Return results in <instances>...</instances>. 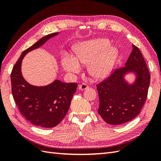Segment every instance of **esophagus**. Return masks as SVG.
<instances>
[{"mask_svg":"<svg viewBox=\"0 0 161 161\" xmlns=\"http://www.w3.org/2000/svg\"><path fill=\"white\" fill-rule=\"evenodd\" d=\"M89 87V85H87V84H86V83H82V84L79 85V89L80 90H81V91H83V90H85V89H88Z\"/></svg>","mask_w":161,"mask_h":161,"instance_id":"obj_1","label":"esophagus"}]
</instances>
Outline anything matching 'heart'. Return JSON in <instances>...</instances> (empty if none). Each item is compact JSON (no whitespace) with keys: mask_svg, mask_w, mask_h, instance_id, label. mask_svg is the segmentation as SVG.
Masks as SVG:
<instances>
[{"mask_svg":"<svg viewBox=\"0 0 161 161\" xmlns=\"http://www.w3.org/2000/svg\"><path fill=\"white\" fill-rule=\"evenodd\" d=\"M111 43L106 39H95L78 43L73 47L75 58L64 57L62 66L66 70L78 72L80 66L79 63L87 64L89 74L96 79L108 75L114 66L118 55V50L109 47Z\"/></svg>","mask_w":161,"mask_h":161,"instance_id":"obj_1","label":"heart"}]
</instances>
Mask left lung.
Returning a JSON list of instances; mask_svg holds the SVG:
<instances>
[{
  "label": "left lung",
  "mask_w": 161,
  "mask_h": 161,
  "mask_svg": "<svg viewBox=\"0 0 161 161\" xmlns=\"http://www.w3.org/2000/svg\"><path fill=\"white\" fill-rule=\"evenodd\" d=\"M133 49L124 67L118 68L97 85L99 97L98 113L106 123L120 125L137 116L147 99L150 75L142 53L132 45ZM133 71L137 75L134 84L129 86L123 76Z\"/></svg>",
  "instance_id": "left-lung-1"
}]
</instances>
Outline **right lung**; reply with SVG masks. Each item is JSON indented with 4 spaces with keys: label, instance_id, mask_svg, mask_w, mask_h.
<instances>
[{
    "label": "right lung",
    "instance_id": "add662e5",
    "mask_svg": "<svg viewBox=\"0 0 161 161\" xmlns=\"http://www.w3.org/2000/svg\"><path fill=\"white\" fill-rule=\"evenodd\" d=\"M58 34L56 32L46 36L24 50L11 74L12 94L19 111L30 123L42 128H53L59 124L69 111L78 85L56 80L45 86L31 85L22 76L21 62L29 52L40 47Z\"/></svg>",
    "mask_w": 161,
    "mask_h": 161
}]
</instances>
